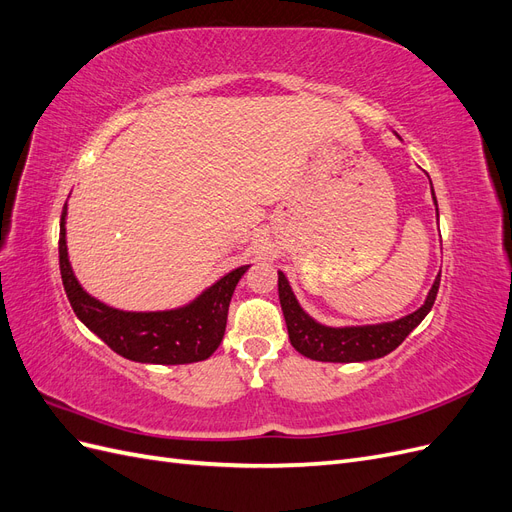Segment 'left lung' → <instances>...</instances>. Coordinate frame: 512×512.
<instances>
[{"instance_id": "1", "label": "left lung", "mask_w": 512, "mask_h": 512, "mask_svg": "<svg viewBox=\"0 0 512 512\" xmlns=\"http://www.w3.org/2000/svg\"><path fill=\"white\" fill-rule=\"evenodd\" d=\"M431 196L438 213V200L436 194H433V188ZM438 288L440 273L436 275V280H433L423 305L414 309L408 316L376 324L331 327V324H322L305 312L299 299L294 297L288 277L282 271H277V292H280V303L286 318L290 344L294 350L307 356V359L322 363H363L380 359V356L393 352L431 312L433 301L438 297Z\"/></svg>"}]
</instances>
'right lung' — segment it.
<instances>
[{
    "label": "right lung",
    "mask_w": 512,
    "mask_h": 512,
    "mask_svg": "<svg viewBox=\"0 0 512 512\" xmlns=\"http://www.w3.org/2000/svg\"><path fill=\"white\" fill-rule=\"evenodd\" d=\"M68 205L59 222V269L74 314L123 359L153 365H183L205 361L218 350L226 331L228 305L250 265L232 269L205 288L196 299L175 309L126 312L98 301L79 284L70 265L66 241Z\"/></svg>",
    "instance_id": "add662e5"
}]
</instances>
